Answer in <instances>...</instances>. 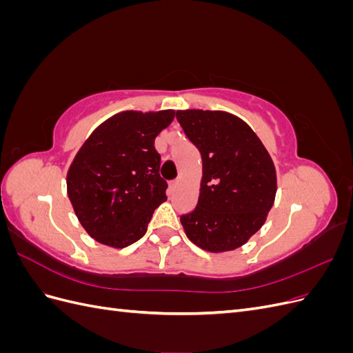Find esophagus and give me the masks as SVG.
<instances>
[{
	"mask_svg": "<svg viewBox=\"0 0 353 353\" xmlns=\"http://www.w3.org/2000/svg\"><path fill=\"white\" fill-rule=\"evenodd\" d=\"M176 185H178V181H176V179H175V181H170V183H169V187H170V190L176 188Z\"/></svg>",
	"mask_w": 353,
	"mask_h": 353,
	"instance_id": "esophagus-1",
	"label": "esophagus"
}]
</instances>
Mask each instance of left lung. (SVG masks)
I'll return each mask as SVG.
<instances>
[{
  "label": "left lung",
  "mask_w": 353,
  "mask_h": 353,
  "mask_svg": "<svg viewBox=\"0 0 353 353\" xmlns=\"http://www.w3.org/2000/svg\"><path fill=\"white\" fill-rule=\"evenodd\" d=\"M176 119L201 154L197 206L181 216L187 237L212 253L240 248L259 231L276 193L272 159L240 117L221 110H178Z\"/></svg>",
  "instance_id": "8db88e82"
}]
</instances>
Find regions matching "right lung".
<instances>
[{
    "label": "right lung",
    "mask_w": 353,
    "mask_h": 353,
    "mask_svg": "<svg viewBox=\"0 0 353 353\" xmlns=\"http://www.w3.org/2000/svg\"><path fill=\"white\" fill-rule=\"evenodd\" d=\"M174 110L121 112L94 130L68 170V196L90 236L114 249L140 240L166 201L154 140Z\"/></svg>",
    "instance_id": "add662e5"
}]
</instances>
